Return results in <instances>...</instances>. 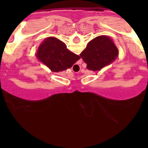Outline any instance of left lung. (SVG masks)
I'll return each mask as SVG.
<instances>
[{"label": "left lung", "mask_w": 148, "mask_h": 148, "mask_svg": "<svg viewBox=\"0 0 148 148\" xmlns=\"http://www.w3.org/2000/svg\"><path fill=\"white\" fill-rule=\"evenodd\" d=\"M118 56V48L107 35H100L90 40L80 54L87 69L92 71H99L112 64Z\"/></svg>", "instance_id": "left-lung-1"}]
</instances>
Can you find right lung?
Instances as JSON below:
<instances>
[{
    "instance_id": "1",
    "label": "right lung",
    "mask_w": 148,
    "mask_h": 148,
    "mask_svg": "<svg viewBox=\"0 0 148 148\" xmlns=\"http://www.w3.org/2000/svg\"><path fill=\"white\" fill-rule=\"evenodd\" d=\"M36 57L51 70L58 73L72 67L80 59L78 55L66 48L64 43L55 37L47 38L38 48Z\"/></svg>"
}]
</instances>
